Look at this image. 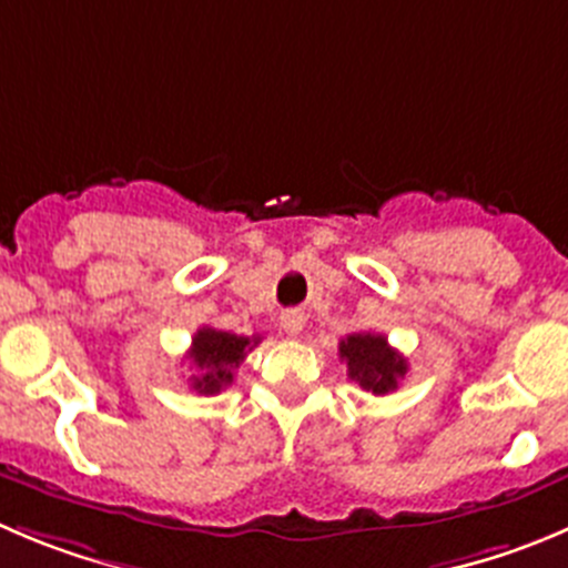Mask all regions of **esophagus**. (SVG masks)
<instances>
[{"label":"esophagus","mask_w":568,"mask_h":568,"mask_svg":"<svg viewBox=\"0 0 568 568\" xmlns=\"http://www.w3.org/2000/svg\"><path fill=\"white\" fill-rule=\"evenodd\" d=\"M304 312L301 310H287V312H281V328L290 334V337H298L301 332H304Z\"/></svg>","instance_id":"34e87169"}]
</instances>
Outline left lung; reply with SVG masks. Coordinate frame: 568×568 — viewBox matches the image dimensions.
Instances as JSON below:
<instances>
[{
    "label": "left lung",
    "instance_id": "obj_1",
    "mask_svg": "<svg viewBox=\"0 0 568 568\" xmlns=\"http://www.w3.org/2000/svg\"><path fill=\"white\" fill-rule=\"evenodd\" d=\"M339 359L348 365V376L359 382L362 390H371L374 396L396 390L398 379L407 374V359L390 348L385 334H348L339 339Z\"/></svg>",
    "mask_w": 568,
    "mask_h": 568
}]
</instances>
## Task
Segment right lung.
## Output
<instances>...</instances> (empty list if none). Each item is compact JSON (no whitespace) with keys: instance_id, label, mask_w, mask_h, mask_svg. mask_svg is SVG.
<instances>
[{"instance_id":"1","label":"right lung","mask_w":568,"mask_h":568,"mask_svg":"<svg viewBox=\"0 0 568 568\" xmlns=\"http://www.w3.org/2000/svg\"><path fill=\"white\" fill-rule=\"evenodd\" d=\"M258 339L262 337H240V334L220 332L212 326L197 328L186 356L194 368V374L189 376L194 390L200 396H214V393L225 390L234 382V371L240 368V362H245L247 351H253Z\"/></svg>"}]
</instances>
